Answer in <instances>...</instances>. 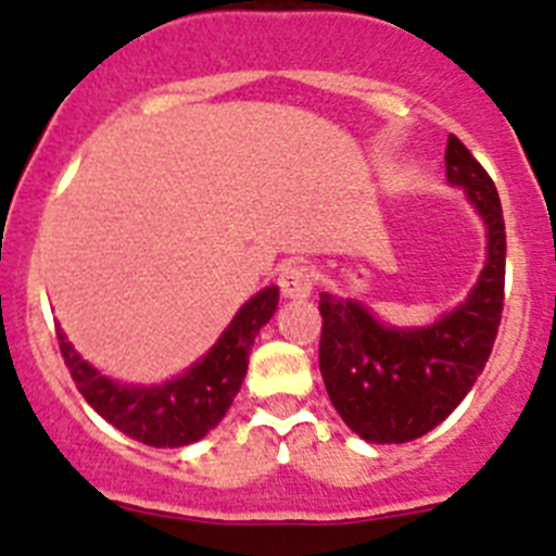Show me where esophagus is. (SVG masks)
<instances>
[{"label": "esophagus", "mask_w": 556, "mask_h": 556, "mask_svg": "<svg viewBox=\"0 0 556 556\" xmlns=\"http://www.w3.org/2000/svg\"><path fill=\"white\" fill-rule=\"evenodd\" d=\"M278 287L287 300H305L314 292V275L303 264H287L278 273Z\"/></svg>", "instance_id": "34e87169"}]
</instances>
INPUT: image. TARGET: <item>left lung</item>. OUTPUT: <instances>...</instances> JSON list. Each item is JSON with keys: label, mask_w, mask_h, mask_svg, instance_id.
<instances>
[{"label": "left lung", "mask_w": 556, "mask_h": 556, "mask_svg": "<svg viewBox=\"0 0 556 556\" xmlns=\"http://www.w3.org/2000/svg\"><path fill=\"white\" fill-rule=\"evenodd\" d=\"M447 182L485 224V264L464 303L426 327L382 325L357 300L321 292L319 371L327 395L366 442L401 445L440 426L489 363L505 300V220L494 182L451 136Z\"/></svg>", "instance_id": "left-lung-1"}]
</instances>
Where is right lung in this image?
Masks as SVG:
<instances>
[{"label": "right lung", "instance_id": "right-lung-1", "mask_svg": "<svg viewBox=\"0 0 556 556\" xmlns=\"http://www.w3.org/2000/svg\"><path fill=\"white\" fill-rule=\"evenodd\" d=\"M278 308V287L253 294L215 346L185 374L163 384H125L89 366L56 330L60 352L78 393L100 417L152 447H182L207 437L231 406L248 371L253 338Z\"/></svg>", "mask_w": 556, "mask_h": 556}]
</instances>
